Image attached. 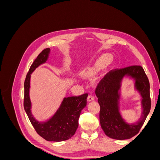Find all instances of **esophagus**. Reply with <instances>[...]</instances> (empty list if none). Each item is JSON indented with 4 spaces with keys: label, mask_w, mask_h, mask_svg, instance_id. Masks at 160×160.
Here are the masks:
<instances>
[{
    "label": "esophagus",
    "mask_w": 160,
    "mask_h": 160,
    "mask_svg": "<svg viewBox=\"0 0 160 160\" xmlns=\"http://www.w3.org/2000/svg\"><path fill=\"white\" fill-rule=\"evenodd\" d=\"M95 99V96L93 95V94H89L88 95V100L89 102H90V101H93Z\"/></svg>",
    "instance_id": "1"
}]
</instances>
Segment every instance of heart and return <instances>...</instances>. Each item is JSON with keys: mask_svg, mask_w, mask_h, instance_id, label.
<instances>
[{"mask_svg": "<svg viewBox=\"0 0 160 160\" xmlns=\"http://www.w3.org/2000/svg\"><path fill=\"white\" fill-rule=\"evenodd\" d=\"M109 59L108 57H106L105 55H102L101 57H100L99 59L97 60V63L100 64V63H103V62H106L107 61H108Z\"/></svg>", "mask_w": 160, "mask_h": 160, "instance_id": "b5f03b06", "label": "heart"}]
</instances>
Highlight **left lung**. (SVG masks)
I'll use <instances>...</instances> for the list:
<instances>
[{"instance_id":"obj_1","label":"left lung","mask_w":160,"mask_h":160,"mask_svg":"<svg viewBox=\"0 0 160 160\" xmlns=\"http://www.w3.org/2000/svg\"><path fill=\"white\" fill-rule=\"evenodd\" d=\"M124 78L134 81V88L141 98V118L132 124L127 122L120 112V89ZM95 94L100 105V124L107 136L123 140L138 134L151 109L149 80L141 66H132L110 71L99 82Z\"/></svg>"}]
</instances>
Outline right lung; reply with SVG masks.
I'll return each instance as SVG.
<instances>
[{
	"label": "right lung",
	"mask_w": 160,
	"mask_h": 160,
	"mask_svg": "<svg viewBox=\"0 0 160 160\" xmlns=\"http://www.w3.org/2000/svg\"><path fill=\"white\" fill-rule=\"evenodd\" d=\"M50 52V48L43 50L33 62L27 75L24 84V108L37 133L47 141L58 142L69 139L75 134L79 125L81 111L87 105L88 94L65 98L55 114L45 122H39L35 118L31 111L32 103L29 93L31 75L38 67L47 61Z\"/></svg>",
	"instance_id": "1"
}]
</instances>
